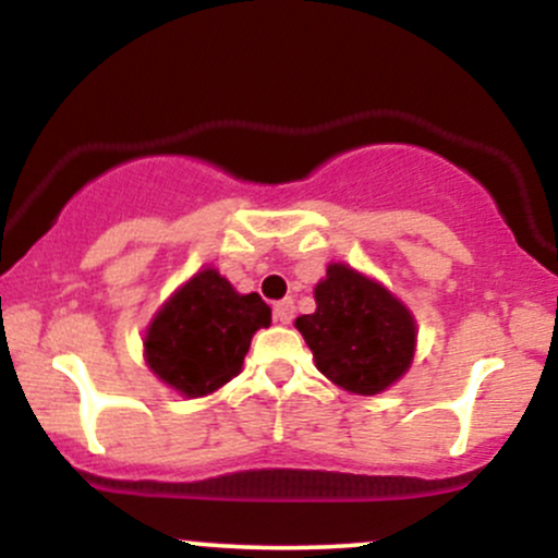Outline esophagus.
Listing matches in <instances>:
<instances>
[{
	"instance_id": "1",
	"label": "esophagus",
	"mask_w": 558,
	"mask_h": 558,
	"mask_svg": "<svg viewBox=\"0 0 558 558\" xmlns=\"http://www.w3.org/2000/svg\"><path fill=\"white\" fill-rule=\"evenodd\" d=\"M293 312H296V310H293V299H283V301H278V304L272 306V315L280 325H291Z\"/></svg>"
}]
</instances>
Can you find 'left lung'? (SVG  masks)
<instances>
[{
	"mask_svg": "<svg viewBox=\"0 0 558 558\" xmlns=\"http://www.w3.org/2000/svg\"><path fill=\"white\" fill-rule=\"evenodd\" d=\"M315 301L317 310L293 325L330 383L356 396H377L409 373L417 319L380 280L330 262L315 286Z\"/></svg>",
	"mask_w": 558,
	"mask_h": 558,
	"instance_id": "left-lung-1",
	"label": "left lung"
}]
</instances>
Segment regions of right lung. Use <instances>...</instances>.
Segmentation results:
<instances>
[{"label":"right lung","instance_id":"1","mask_svg":"<svg viewBox=\"0 0 558 558\" xmlns=\"http://www.w3.org/2000/svg\"><path fill=\"white\" fill-rule=\"evenodd\" d=\"M270 323L259 293H239L215 267H204L146 325V367L175 393L202 399L241 373L254 332Z\"/></svg>","mask_w":558,"mask_h":558}]
</instances>
